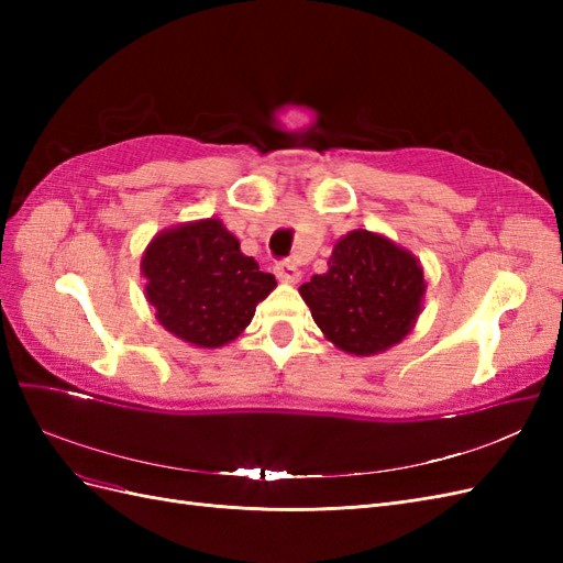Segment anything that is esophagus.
<instances>
[{
    "mask_svg": "<svg viewBox=\"0 0 563 563\" xmlns=\"http://www.w3.org/2000/svg\"><path fill=\"white\" fill-rule=\"evenodd\" d=\"M275 275H277V279L284 282V284H298V282H300V269H298V265L291 263V261L277 263Z\"/></svg>",
    "mask_w": 563,
    "mask_h": 563,
    "instance_id": "esophagus-1",
    "label": "esophagus"
}]
</instances>
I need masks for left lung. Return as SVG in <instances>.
I'll return each mask as SVG.
<instances>
[{"label": "left lung", "instance_id": "1", "mask_svg": "<svg viewBox=\"0 0 563 563\" xmlns=\"http://www.w3.org/2000/svg\"><path fill=\"white\" fill-rule=\"evenodd\" d=\"M422 265L380 232L340 236L329 269L298 291L323 338L354 356H376L413 331L424 298Z\"/></svg>", "mask_w": 563, "mask_h": 563}]
</instances>
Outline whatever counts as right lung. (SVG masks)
<instances>
[{
	"label": "right lung",
	"mask_w": 563,
	"mask_h": 563,
	"mask_svg": "<svg viewBox=\"0 0 563 563\" xmlns=\"http://www.w3.org/2000/svg\"><path fill=\"white\" fill-rule=\"evenodd\" d=\"M145 298L162 327L195 347L216 350L240 335L277 279L261 272L220 218L166 228L143 251Z\"/></svg>",
	"instance_id": "add662e5"
}]
</instances>
